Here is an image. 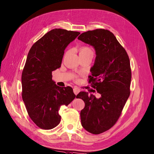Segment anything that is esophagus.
<instances>
[{"label": "esophagus", "mask_w": 154, "mask_h": 154, "mask_svg": "<svg viewBox=\"0 0 154 154\" xmlns=\"http://www.w3.org/2000/svg\"><path fill=\"white\" fill-rule=\"evenodd\" d=\"M80 92V89L79 88H77V87H75L74 88H73V92H74V94H75V95H77V94Z\"/></svg>", "instance_id": "1"}]
</instances>
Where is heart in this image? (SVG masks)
<instances>
[{
    "instance_id": "obj_1",
    "label": "heart",
    "mask_w": 154,
    "mask_h": 154,
    "mask_svg": "<svg viewBox=\"0 0 154 154\" xmlns=\"http://www.w3.org/2000/svg\"><path fill=\"white\" fill-rule=\"evenodd\" d=\"M92 54V51L89 47H82L79 49V55L80 54Z\"/></svg>"
}]
</instances>
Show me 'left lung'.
Returning <instances> with one entry per match:
<instances>
[{"instance_id":"obj_1","label":"left lung","mask_w":154,"mask_h":154,"mask_svg":"<svg viewBox=\"0 0 154 154\" xmlns=\"http://www.w3.org/2000/svg\"><path fill=\"white\" fill-rule=\"evenodd\" d=\"M78 39L94 47L96 58L90 69V82L100 97L81 92L84 101L81 124L86 131L100 134L115 124L130 94L131 72L125 50L109 30L96 29L82 33Z\"/></svg>"}]
</instances>
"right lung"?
<instances>
[{"mask_svg": "<svg viewBox=\"0 0 154 154\" xmlns=\"http://www.w3.org/2000/svg\"><path fill=\"white\" fill-rule=\"evenodd\" d=\"M80 32L55 29L46 33L31 47L22 73V98L35 124L43 129L57 126L62 105L74 98L70 86L60 87L52 79V72L60 68L64 50Z\"/></svg>", "mask_w": 154, "mask_h": 154, "instance_id": "right-lung-1", "label": "right lung"}]
</instances>
